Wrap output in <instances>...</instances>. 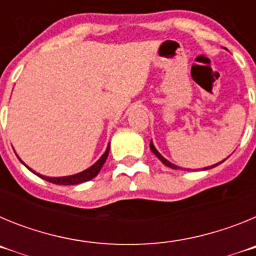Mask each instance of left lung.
I'll return each instance as SVG.
<instances>
[{
    "label": "left lung",
    "instance_id": "left-lung-1",
    "mask_svg": "<svg viewBox=\"0 0 256 256\" xmlns=\"http://www.w3.org/2000/svg\"><path fill=\"white\" fill-rule=\"evenodd\" d=\"M150 148H151V151H152V152L155 154L156 158H158V159H159L160 162H162L164 165H166V166H169V168H172V169H182V168H180V166H177V165H174L173 162H169V160L165 159L164 156H162V154H160L159 151H158V150H156V148H155V146H154V144H152V140H151V142H150ZM223 162H224V160H223ZM220 162H218V164L212 165V166H206V168H204V170H208V169L214 168V166H216V165H219V164H220ZM187 170H188V169H187Z\"/></svg>",
    "mask_w": 256,
    "mask_h": 256
}]
</instances>
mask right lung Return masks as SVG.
<instances>
[{
  "instance_id": "right-lung-1",
  "label": "right lung",
  "mask_w": 256,
  "mask_h": 256,
  "mask_svg": "<svg viewBox=\"0 0 256 256\" xmlns=\"http://www.w3.org/2000/svg\"><path fill=\"white\" fill-rule=\"evenodd\" d=\"M108 150H110V144H108V148H106V151L104 155H101V158L98 160H97L96 162H94V165H91L90 168L86 169V170L80 172V173H76V174H73V176H65V177H46V176H42V174L40 173H36L33 169H30L28 166V165H26L24 162H22V159H20L19 156V160L22 162V164L26 165V168L29 169L30 172H33V173L36 174V176H38V177L44 178V180H48V182L51 183H55V184H65V186H74V184H79V183H83V182H87V180H91L92 178H94L97 176V174L100 173L101 168H102V165L105 164L106 159H108Z\"/></svg>"
}]
</instances>
